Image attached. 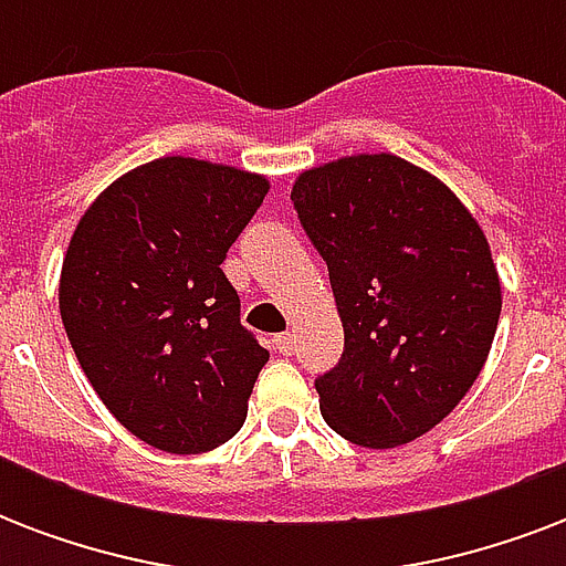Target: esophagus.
<instances>
[{
  "mask_svg": "<svg viewBox=\"0 0 566 566\" xmlns=\"http://www.w3.org/2000/svg\"><path fill=\"white\" fill-rule=\"evenodd\" d=\"M275 349L282 355H291L293 349H296V337L293 335H279L275 337Z\"/></svg>",
  "mask_w": 566,
  "mask_h": 566,
  "instance_id": "34e87169",
  "label": "esophagus"
}]
</instances>
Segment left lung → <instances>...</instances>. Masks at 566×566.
Segmentation results:
<instances>
[{
  "label": "left lung",
  "mask_w": 566,
  "mask_h": 566,
  "mask_svg": "<svg viewBox=\"0 0 566 566\" xmlns=\"http://www.w3.org/2000/svg\"><path fill=\"white\" fill-rule=\"evenodd\" d=\"M291 199L344 323L340 361L314 381L323 420L358 447L420 438L464 399L496 335L484 231L447 185L385 153L302 172Z\"/></svg>",
  "instance_id": "obj_1"
}]
</instances>
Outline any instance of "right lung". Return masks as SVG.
<instances>
[{
    "label": "right lung",
    "instance_id": "right-lung-1",
    "mask_svg": "<svg viewBox=\"0 0 566 566\" xmlns=\"http://www.w3.org/2000/svg\"><path fill=\"white\" fill-rule=\"evenodd\" d=\"M264 176L158 158L84 211L61 270V319L108 411L135 438L196 455L231 440L270 353L240 326L220 270L264 202Z\"/></svg>",
    "mask_w": 566,
    "mask_h": 566
}]
</instances>
